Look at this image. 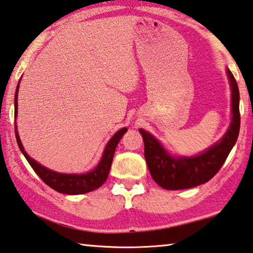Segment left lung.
Here are the masks:
<instances>
[{
  "label": "left lung",
  "mask_w": 253,
  "mask_h": 253,
  "mask_svg": "<svg viewBox=\"0 0 253 253\" xmlns=\"http://www.w3.org/2000/svg\"><path fill=\"white\" fill-rule=\"evenodd\" d=\"M232 89V122L220 142L192 158H173L150 133L140 129L144 142V158L149 171L160 187L186 189L208 183L216 175L237 142L240 131V94L237 81L230 69L226 70Z\"/></svg>",
  "instance_id": "left-lung-1"
}]
</instances>
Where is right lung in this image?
Segmentation results:
<instances>
[{
    "mask_svg": "<svg viewBox=\"0 0 253 253\" xmlns=\"http://www.w3.org/2000/svg\"><path fill=\"white\" fill-rule=\"evenodd\" d=\"M20 83V81H19ZM18 89L19 84L16 86L15 90V97H14V118H16L18 114ZM127 131L126 127L119 130L115 133L112 139L106 144L105 150L103 152L102 159L99 161L97 167L94 170L83 173V175H67V173H59L56 171H52L50 169L43 167V166L39 165L37 161L33 160L29 157V155L24 151V148L20 140V136L16 130L15 126V138L16 142L19 144L20 150L22 151V154L26 157L28 163L30 164L33 170L36 171L44 184H47L49 187L57 190V192L63 193V194H69V195H80V194H85L88 192H92L94 189H97L98 187L105 183L107 176H109L112 160H113V156L117 149L118 143L120 139L122 138V135Z\"/></svg>",
    "mask_w": 253,
    "mask_h": 253,
    "instance_id": "obj_1",
    "label": "right lung"
}]
</instances>
